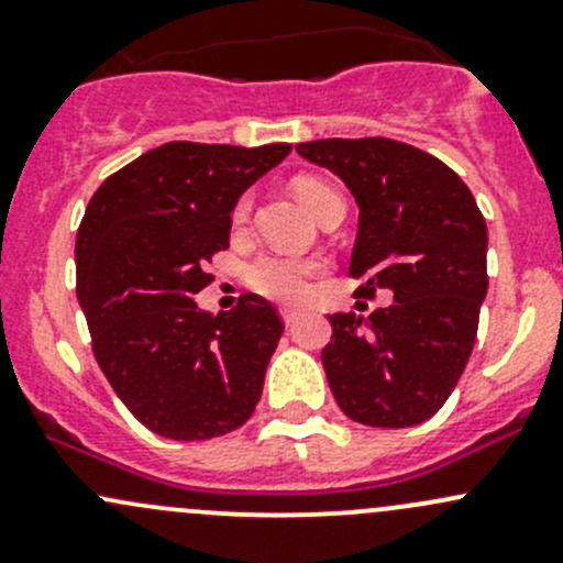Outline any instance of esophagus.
<instances>
[{"label": "esophagus", "instance_id": "esophagus-1", "mask_svg": "<svg viewBox=\"0 0 563 563\" xmlns=\"http://www.w3.org/2000/svg\"><path fill=\"white\" fill-rule=\"evenodd\" d=\"M280 316H283V321H286V327H291V323L299 318V313L294 308H280Z\"/></svg>", "mask_w": 563, "mask_h": 563}]
</instances>
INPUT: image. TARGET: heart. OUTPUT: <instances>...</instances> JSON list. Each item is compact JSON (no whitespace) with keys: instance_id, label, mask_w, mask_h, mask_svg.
<instances>
[{"instance_id":"heart-1","label":"heart","mask_w":563,"mask_h":563,"mask_svg":"<svg viewBox=\"0 0 563 563\" xmlns=\"http://www.w3.org/2000/svg\"><path fill=\"white\" fill-rule=\"evenodd\" d=\"M294 192L302 198L310 207V212L316 218H321L329 207L334 203H343L340 192L334 190L329 181L318 179V176H297L294 179ZM253 212V196H245L236 201L234 207V223L245 225ZM323 272L321 258H299V255H286V253H264L258 258L250 261L247 266V283L253 291H258L261 297L275 299V302H302L310 291V280Z\"/></svg>"}]
</instances>
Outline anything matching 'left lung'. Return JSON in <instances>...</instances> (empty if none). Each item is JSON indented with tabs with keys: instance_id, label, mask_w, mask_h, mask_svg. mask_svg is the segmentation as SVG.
<instances>
[{
	"instance_id": "8db88e82",
	"label": "left lung",
	"mask_w": 563,
	"mask_h": 563,
	"mask_svg": "<svg viewBox=\"0 0 563 563\" xmlns=\"http://www.w3.org/2000/svg\"><path fill=\"white\" fill-rule=\"evenodd\" d=\"M360 203L351 253L356 297L395 294L362 321L334 313L321 362L338 406L371 428L433 417L468 362L487 294V225L446 163L402 141L321 139L297 144Z\"/></svg>"
}]
</instances>
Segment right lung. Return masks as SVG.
<instances>
[{
    "mask_svg": "<svg viewBox=\"0 0 563 563\" xmlns=\"http://www.w3.org/2000/svg\"><path fill=\"white\" fill-rule=\"evenodd\" d=\"M291 144L172 141L95 190L76 236V291L108 384L152 433L203 441L255 411L283 334L277 310L242 294L229 313L192 302L229 247L236 198Z\"/></svg>",
    "mask_w": 563,
    "mask_h": 563,
    "instance_id": "1",
    "label": "right lung"
}]
</instances>
